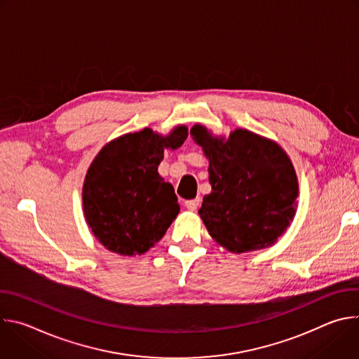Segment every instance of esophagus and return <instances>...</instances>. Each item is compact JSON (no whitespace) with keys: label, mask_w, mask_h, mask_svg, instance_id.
Segmentation results:
<instances>
[{"label":"esophagus","mask_w":359,"mask_h":359,"mask_svg":"<svg viewBox=\"0 0 359 359\" xmlns=\"http://www.w3.org/2000/svg\"><path fill=\"white\" fill-rule=\"evenodd\" d=\"M198 203H200V198H193V200H186L184 201V206L187 210L190 212H196L197 208H198Z\"/></svg>","instance_id":"esophagus-1"}]
</instances>
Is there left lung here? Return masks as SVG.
Listing matches in <instances>:
<instances>
[{"instance_id": "obj_1", "label": "left lung", "mask_w": 359, "mask_h": 359, "mask_svg": "<svg viewBox=\"0 0 359 359\" xmlns=\"http://www.w3.org/2000/svg\"><path fill=\"white\" fill-rule=\"evenodd\" d=\"M190 136L209 161L212 193L198 215L212 238L234 254L274 245L294 220L299 194L287 151L241 128L226 137L196 123Z\"/></svg>"}]
</instances>
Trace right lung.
<instances>
[{"instance_id": "add662e5", "label": "right lung", "mask_w": 359, "mask_h": 359, "mask_svg": "<svg viewBox=\"0 0 359 359\" xmlns=\"http://www.w3.org/2000/svg\"><path fill=\"white\" fill-rule=\"evenodd\" d=\"M186 137L184 125L168 135L144 128L99 150L85 175L82 206L86 224L107 250L132 257L165 236L180 204L158 168L165 150L180 147Z\"/></svg>"}]
</instances>
